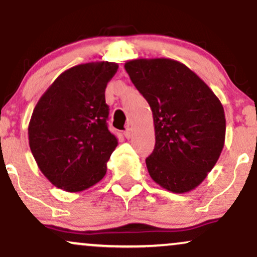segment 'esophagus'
Here are the masks:
<instances>
[{"label":"esophagus","instance_id":"esophagus-1","mask_svg":"<svg viewBox=\"0 0 257 257\" xmlns=\"http://www.w3.org/2000/svg\"><path fill=\"white\" fill-rule=\"evenodd\" d=\"M124 137L126 139H131L133 137V129L132 128H128L126 131L124 132Z\"/></svg>","mask_w":257,"mask_h":257}]
</instances>
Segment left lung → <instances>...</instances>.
Returning <instances> with one entry per match:
<instances>
[{"label":"left lung","instance_id":"obj_1","mask_svg":"<svg viewBox=\"0 0 257 257\" xmlns=\"http://www.w3.org/2000/svg\"><path fill=\"white\" fill-rule=\"evenodd\" d=\"M124 67L152 110L156 145L146 158L150 176L170 192H190L204 181L225 145L222 104L180 61L134 59Z\"/></svg>","mask_w":257,"mask_h":257}]
</instances>
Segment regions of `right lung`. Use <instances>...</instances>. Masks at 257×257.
<instances>
[{"instance_id": "right-lung-1", "label": "right lung", "mask_w": 257, "mask_h": 257, "mask_svg": "<svg viewBox=\"0 0 257 257\" xmlns=\"http://www.w3.org/2000/svg\"><path fill=\"white\" fill-rule=\"evenodd\" d=\"M118 70L110 61L81 64L61 73L35 106L29 145L53 185L81 192L105 176L118 145L108 131L105 89Z\"/></svg>"}]
</instances>
